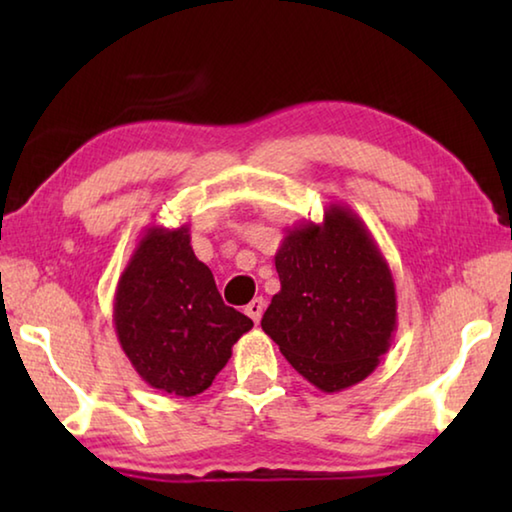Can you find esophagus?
<instances>
[{
	"instance_id": "obj_1",
	"label": "esophagus",
	"mask_w": 512,
	"mask_h": 512,
	"mask_svg": "<svg viewBox=\"0 0 512 512\" xmlns=\"http://www.w3.org/2000/svg\"><path fill=\"white\" fill-rule=\"evenodd\" d=\"M246 314L253 318L255 323H259V318H262V314H264V300L262 298H255L253 302H248Z\"/></svg>"
}]
</instances>
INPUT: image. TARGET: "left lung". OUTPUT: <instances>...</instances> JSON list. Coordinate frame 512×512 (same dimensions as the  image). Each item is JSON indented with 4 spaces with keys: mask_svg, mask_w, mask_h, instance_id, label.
Listing matches in <instances>:
<instances>
[{
    "mask_svg": "<svg viewBox=\"0 0 512 512\" xmlns=\"http://www.w3.org/2000/svg\"><path fill=\"white\" fill-rule=\"evenodd\" d=\"M280 291L262 329L309 384L339 393L366 379L397 329L393 273L348 205L287 232L275 253Z\"/></svg>",
    "mask_w": 512,
    "mask_h": 512,
    "instance_id": "obj_1",
    "label": "left lung"
}]
</instances>
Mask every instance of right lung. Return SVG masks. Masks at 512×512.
I'll return each instance as SVG.
<instances>
[{
    "label": "right lung",
    "mask_w": 512,
    "mask_h": 512,
    "mask_svg": "<svg viewBox=\"0 0 512 512\" xmlns=\"http://www.w3.org/2000/svg\"><path fill=\"white\" fill-rule=\"evenodd\" d=\"M189 225H151L119 275L112 320L121 350L155 391L194 397L212 386L253 320L223 305L192 250Z\"/></svg>",
    "instance_id": "add662e5"
}]
</instances>
